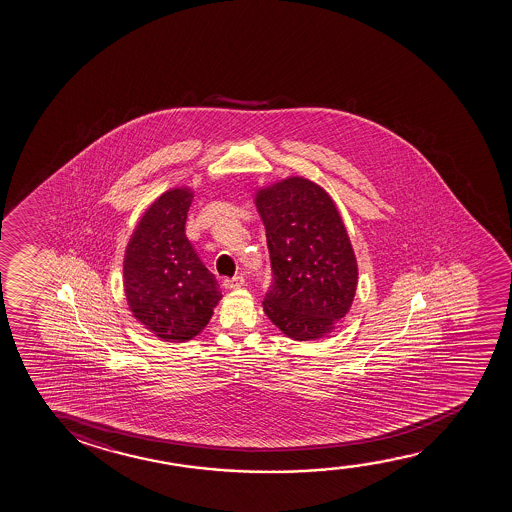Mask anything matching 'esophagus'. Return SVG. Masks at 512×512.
<instances>
[{
    "mask_svg": "<svg viewBox=\"0 0 512 512\" xmlns=\"http://www.w3.org/2000/svg\"><path fill=\"white\" fill-rule=\"evenodd\" d=\"M243 285H245V276L243 274H238L234 278L224 280V287L229 288V290H236V288H241Z\"/></svg>",
    "mask_w": 512,
    "mask_h": 512,
    "instance_id": "34e87169",
    "label": "esophagus"
}]
</instances>
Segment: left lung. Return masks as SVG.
<instances>
[{
  "label": "left lung",
  "instance_id": "1",
  "mask_svg": "<svg viewBox=\"0 0 512 512\" xmlns=\"http://www.w3.org/2000/svg\"><path fill=\"white\" fill-rule=\"evenodd\" d=\"M255 203L273 269L264 313L295 341L329 334L348 313L358 278L336 204L320 185L299 176L259 190Z\"/></svg>",
  "mask_w": 512,
  "mask_h": 512
}]
</instances>
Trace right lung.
<instances>
[{"label": "right lung", "instance_id": "add662e5", "mask_svg": "<svg viewBox=\"0 0 512 512\" xmlns=\"http://www.w3.org/2000/svg\"><path fill=\"white\" fill-rule=\"evenodd\" d=\"M187 189L155 201L129 241L124 288L134 318L164 341H189L208 325L222 299L215 276L185 236Z\"/></svg>", "mask_w": 512, "mask_h": 512}]
</instances>
